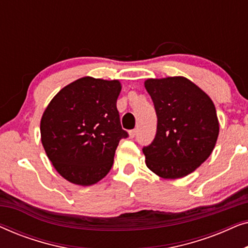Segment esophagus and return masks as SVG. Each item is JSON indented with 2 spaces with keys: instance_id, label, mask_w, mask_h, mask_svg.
<instances>
[{
  "instance_id": "esophagus-1",
  "label": "esophagus",
  "mask_w": 248,
  "mask_h": 248,
  "mask_svg": "<svg viewBox=\"0 0 248 248\" xmlns=\"http://www.w3.org/2000/svg\"><path fill=\"white\" fill-rule=\"evenodd\" d=\"M138 131L137 130H132L128 132V135H130V138H135V135H137Z\"/></svg>"
}]
</instances>
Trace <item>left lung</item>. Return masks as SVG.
Listing matches in <instances>:
<instances>
[{
  "mask_svg": "<svg viewBox=\"0 0 248 248\" xmlns=\"http://www.w3.org/2000/svg\"><path fill=\"white\" fill-rule=\"evenodd\" d=\"M144 87L158 118L155 140L143 148L147 167L165 179L185 177L216 147L219 121L215 104L185 77L147 79Z\"/></svg>",
  "mask_w": 248,
  "mask_h": 248,
  "instance_id": "8db88e82",
  "label": "left lung"
}]
</instances>
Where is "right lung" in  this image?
<instances>
[{
    "mask_svg": "<svg viewBox=\"0 0 248 248\" xmlns=\"http://www.w3.org/2000/svg\"><path fill=\"white\" fill-rule=\"evenodd\" d=\"M118 80L80 78L57 93L40 121V138L56 171L76 185L101 181L114 162L120 140L127 137L116 107Z\"/></svg>",
    "mask_w": 248,
    "mask_h": 248,
    "instance_id": "obj_1",
    "label": "right lung"
}]
</instances>
